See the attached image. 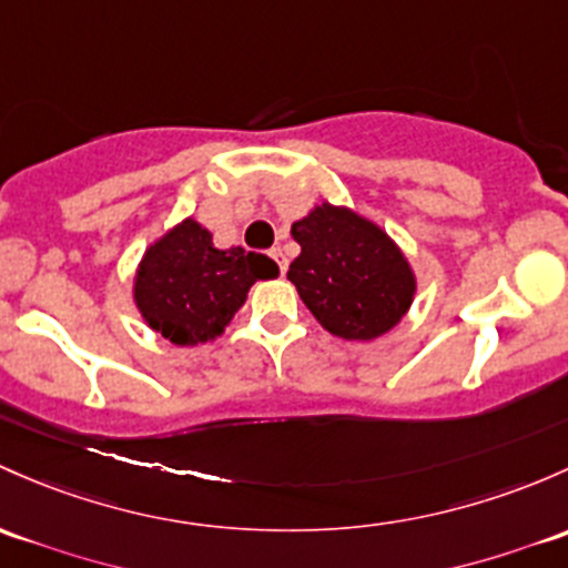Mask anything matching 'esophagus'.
Returning a JSON list of instances; mask_svg holds the SVG:
<instances>
[{
    "label": "esophagus",
    "instance_id": "esophagus-1",
    "mask_svg": "<svg viewBox=\"0 0 568 568\" xmlns=\"http://www.w3.org/2000/svg\"><path fill=\"white\" fill-rule=\"evenodd\" d=\"M268 255H272V258L277 261V266H280V274H285V268H288V261H285L283 250H280V247H274V250H268Z\"/></svg>",
    "mask_w": 568,
    "mask_h": 568
}]
</instances>
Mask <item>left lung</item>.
Here are the masks:
<instances>
[{"label":"left lung","mask_w":568,"mask_h":568,"mask_svg":"<svg viewBox=\"0 0 568 568\" xmlns=\"http://www.w3.org/2000/svg\"><path fill=\"white\" fill-rule=\"evenodd\" d=\"M302 253L288 280L326 332L375 339L403 321L416 277L403 250L354 209L321 204L291 225Z\"/></svg>","instance_id":"8db88e82"}]
</instances>
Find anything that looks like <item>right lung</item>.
Here are the masks:
<instances>
[{
  "mask_svg": "<svg viewBox=\"0 0 568 568\" xmlns=\"http://www.w3.org/2000/svg\"><path fill=\"white\" fill-rule=\"evenodd\" d=\"M280 268L261 253L217 250L193 217L149 244L135 272L133 300L143 321L174 345H199L225 332L255 280Z\"/></svg>",
  "mask_w": 568,
  "mask_h": 568,
  "instance_id": "1",
  "label": "right lung"
}]
</instances>
